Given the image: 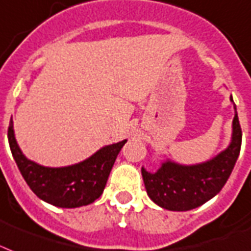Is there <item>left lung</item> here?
I'll return each instance as SVG.
<instances>
[{"instance_id": "left-lung-1", "label": "left lung", "mask_w": 251, "mask_h": 251, "mask_svg": "<svg viewBox=\"0 0 251 251\" xmlns=\"http://www.w3.org/2000/svg\"><path fill=\"white\" fill-rule=\"evenodd\" d=\"M230 101H233L230 96ZM236 109V105H234ZM242 130L238 116L233 118L232 142L213 159L195 166L164 162L150 174L142 168L147 195L152 201L168 210H191L202 205L223 189L240 155Z\"/></svg>"}]
</instances>
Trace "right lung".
I'll use <instances>...</instances> for the list:
<instances>
[{
    "mask_svg": "<svg viewBox=\"0 0 251 251\" xmlns=\"http://www.w3.org/2000/svg\"><path fill=\"white\" fill-rule=\"evenodd\" d=\"M11 154L31 191L43 201L60 208L88 205L101 196L125 141L102 147L84 162L68 167H45L28 160L15 141L13 120L7 129Z\"/></svg>",
    "mask_w": 251,
    "mask_h": 251,
    "instance_id": "1",
    "label": "right lung"
}]
</instances>
